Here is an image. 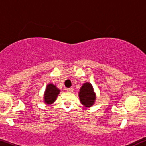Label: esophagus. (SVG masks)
Wrapping results in <instances>:
<instances>
[{
  "instance_id": "34e87169",
  "label": "esophagus",
  "mask_w": 146,
  "mask_h": 146,
  "mask_svg": "<svg viewBox=\"0 0 146 146\" xmlns=\"http://www.w3.org/2000/svg\"><path fill=\"white\" fill-rule=\"evenodd\" d=\"M66 91H68V92L71 93V92H73V88H71V87H70V88H67Z\"/></svg>"
}]
</instances>
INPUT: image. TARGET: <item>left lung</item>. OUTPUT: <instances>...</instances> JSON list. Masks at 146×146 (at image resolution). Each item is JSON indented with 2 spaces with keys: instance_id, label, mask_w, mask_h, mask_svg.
I'll use <instances>...</instances> for the list:
<instances>
[{
  "instance_id": "left-lung-1",
  "label": "left lung",
  "mask_w": 146,
  "mask_h": 146,
  "mask_svg": "<svg viewBox=\"0 0 146 146\" xmlns=\"http://www.w3.org/2000/svg\"><path fill=\"white\" fill-rule=\"evenodd\" d=\"M79 96L81 103L84 106L89 107L94 105L96 100V96L92 85L90 83L86 82L83 84L80 91Z\"/></svg>"
}]
</instances>
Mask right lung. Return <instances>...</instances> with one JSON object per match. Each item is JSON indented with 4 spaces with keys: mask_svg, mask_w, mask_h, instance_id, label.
I'll use <instances>...</instances> for the list:
<instances>
[{
    "mask_svg": "<svg viewBox=\"0 0 146 146\" xmlns=\"http://www.w3.org/2000/svg\"><path fill=\"white\" fill-rule=\"evenodd\" d=\"M59 94H60V89H57L54 84H49L46 87V91H45V102L47 103L48 105L53 103Z\"/></svg>",
    "mask_w": 146,
    "mask_h": 146,
    "instance_id": "add662e5",
    "label": "right lung"
}]
</instances>
